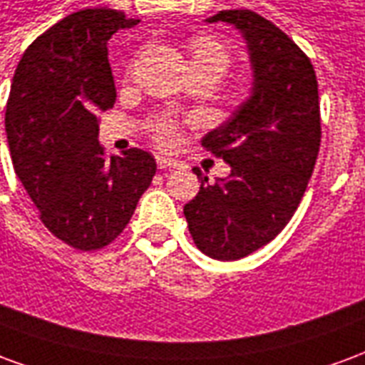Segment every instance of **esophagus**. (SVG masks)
Wrapping results in <instances>:
<instances>
[{"instance_id": "34e87169", "label": "esophagus", "mask_w": 365, "mask_h": 365, "mask_svg": "<svg viewBox=\"0 0 365 365\" xmlns=\"http://www.w3.org/2000/svg\"><path fill=\"white\" fill-rule=\"evenodd\" d=\"M156 164H158L160 170H164V168H180L182 164L174 158H168V156H156Z\"/></svg>"}]
</instances>
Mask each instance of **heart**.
Segmentation results:
<instances>
[{
    "label": "heart",
    "instance_id": "heart-1",
    "mask_svg": "<svg viewBox=\"0 0 365 365\" xmlns=\"http://www.w3.org/2000/svg\"><path fill=\"white\" fill-rule=\"evenodd\" d=\"M191 64H213V66L227 70V66H229V51L217 38L197 36V38L191 41ZM174 136L175 127L170 120L160 123L156 127V138L162 144H170L174 140Z\"/></svg>",
    "mask_w": 365,
    "mask_h": 365
}]
</instances>
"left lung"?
<instances>
[{"instance_id":"8db88e82","label":"left lung","mask_w":365,"mask_h":365,"mask_svg":"<svg viewBox=\"0 0 365 365\" xmlns=\"http://www.w3.org/2000/svg\"><path fill=\"white\" fill-rule=\"evenodd\" d=\"M235 25L245 36L254 82L250 97L201 144L230 166L229 178L201 180L183 207L193 242L215 260H240L289 222L321 146L319 83L307 54L274 23L229 9L207 23Z\"/></svg>"}]
</instances>
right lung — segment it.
Wrapping results in <instances>:
<instances>
[{"instance_id": "1", "label": "right lung", "mask_w": 365, "mask_h": 365, "mask_svg": "<svg viewBox=\"0 0 365 365\" xmlns=\"http://www.w3.org/2000/svg\"><path fill=\"white\" fill-rule=\"evenodd\" d=\"M117 9L68 15L29 46L5 109L15 174L52 235L76 250L119 237L156 174L148 152L105 156L97 113L115 103L107 41L135 27Z\"/></svg>"}]
</instances>
